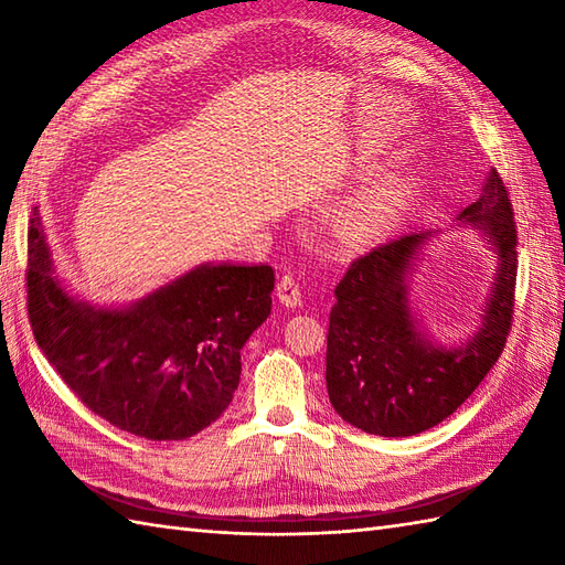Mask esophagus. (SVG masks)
<instances>
[{"label":"esophagus","instance_id":"obj_1","mask_svg":"<svg viewBox=\"0 0 565 565\" xmlns=\"http://www.w3.org/2000/svg\"><path fill=\"white\" fill-rule=\"evenodd\" d=\"M276 296H279V301L286 306V308H298L303 303V289L301 284H298L296 276L291 274H284L279 284H276Z\"/></svg>","mask_w":565,"mask_h":565}]
</instances>
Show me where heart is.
I'll use <instances>...</instances> for the list:
<instances>
[{"instance_id": "obj_1", "label": "heart", "mask_w": 565, "mask_h": 565, "mask_svg": "<svg viewBox=\"0 0 565 565\" xmlns=\"http://www.w3.org/2000/svg\"><path fill=\"white\" fill-rule=\"evenodd\" d=\"M411 199L413 191L407 184H386L369 191V194L352 201L344 209L340 231L354 239L374 237L386 231L393 221H398V215L407 209Z\"/></svg>"}]
</instances>
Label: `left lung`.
Wrapping results in <instances>:
<instances>
[{"label":"left lung","mask_w":565,"mask_h":565,"mask_svg":"<svg viewBox=\"0 0 565 565\" xmlns=\"http://www.w3.org/2000/svg\"><path fill=\"white\" fill-rule=\"evenodd\" d=\"M459 227H473L498 257L481 326L444 347L419 328L411 308V276L429 237L411 233L352 262L334 289L328 330V395L344 423L379 437H413L447 419L508 342L518 281V231L508 189L495 170L481 196L466 206Z\"/></svg>","instance_id":"8db88e82"}]
</instances>
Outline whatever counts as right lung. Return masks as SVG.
<instances>
[{"instance_id": "1", "label": "right lung", "mask_w": 565, "mask_h": 565, "mask_svg": "<svg viewBox=\"0 0 565 565\" xmlns=\"http://www.w3.org/2000/svg\"><path fill=\"white\" fill-rule=\"evenodd\" d=\"M29 320L47 362L92 413L152 441L199 435L239 383V350L271 313L269 264H199L124 308L70 296L39 209L29 223Z\"/></svg>"}]
</instances>
